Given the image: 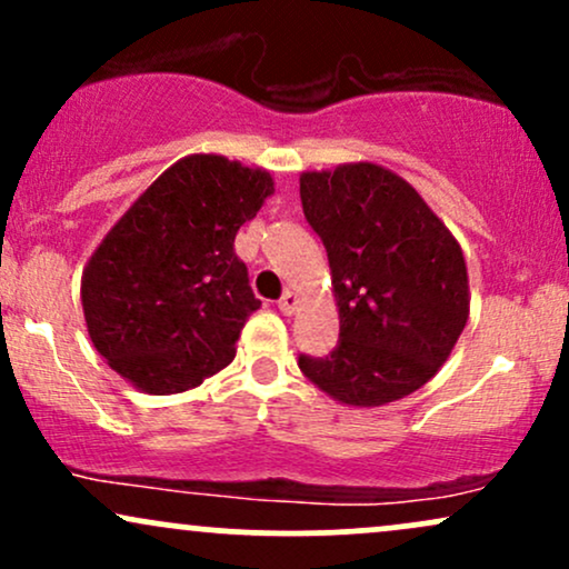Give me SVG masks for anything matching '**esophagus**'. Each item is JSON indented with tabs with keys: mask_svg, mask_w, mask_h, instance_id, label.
I'll return each mask as SVG.
<instances>
[{
	"mask_svg": "<svg viewBox=\"0 0 569 569\" xmlns=\"http://www.w3.org/2000/svg\"><path fill=\"white\" fill-rule=\"evenodd\" d=\"M297 305H299V297L293 291H286L283 297L278 299V310L283 312V316H293V310H297Z\"/></svg>",
	"mask_w": 569,
	"mask_h": 569,
	"instance_id": "34e87169",
	"label": "esophagus"
}]
</instances>
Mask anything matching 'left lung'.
Instances as JSON below:
<instances>
[{"label":"left lung","mask_w":569,"mask_h":569,"mask_svg":"<svg viewBox=\"0 0 569 569\" xmlns=\"http://www.w3.org/2000/svg\"><path fill=\"white\" fill-rule=\"evenodd\" d=\"M305 219L329 253L339 342L299 356L316 388L385 407L443 367L471 310L462 248L407 179L377 162L299 176Z\"/></svg>","instance_id":"left-lung-1"}]
</instances>
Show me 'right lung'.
Here are the masks:
<instances>
[{"label":"right lung","instance_id":"right-lung-1","mask_svg":"<svg viewBox=\"0 0 569 569\" xmlns=\"http://www.w3.org/2000/svg\"><path fill=\"white\" fill-rule=\"evenodd\" d=\"M276 181L221 154H187L117 219L82 270L84 326L122 380L184 393L230 367L262 302L234 253Z\"/></svg>","mask_w":569,"mask_h":569}]
</instances>
